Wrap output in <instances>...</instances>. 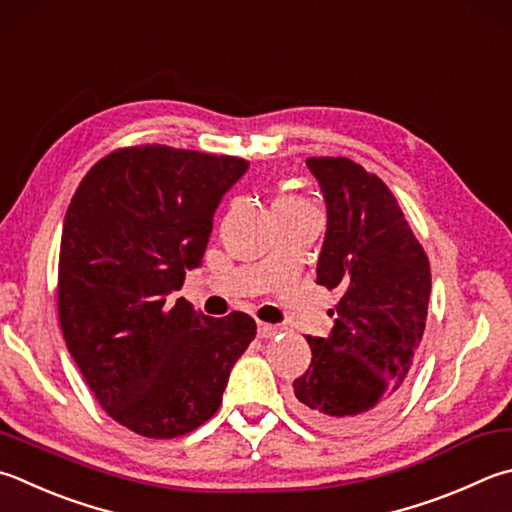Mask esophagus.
Segmentation results:
<instances>
[{"label":"esophagus","instance_id":"esophagus-1","mask_svg":"<svg viewBox=\"0 0 512 512\" xmlns=\"http://www.w3.org/2000/svg\"><path fill=\"white\" fill-rule=\"evenodd\" d=\"M282 329L277 327V324H266V322H259L257 324V333H259V338H275L277 333H280Z\"/></svg>","mask_w":512,"mask_h":512}]
</instances>
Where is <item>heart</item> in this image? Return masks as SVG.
Segmentation results:
<instances>
[{"label": "heart", "instance_id": "obj_1", "mask_svg": "<svg viewBox=\"0 0 512 512\" xmlns=\"http://www.w3.org/2000/svg\"><path fill=\"white\" fill-rule=\"evenodd\" d=\"M277 203H304L302 199H295V197H282Z\"/></svg>", "mask_w": 512, "mask_h": 512}]
</instances>
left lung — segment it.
Returning a JSON list of instances; mask_svg holds the SVG:
<instances>
[{
	"label": "left lung",
	"instance_id": "1",
	"mask_svg": "<svg viewBox=\"0 0 512 512\" xmlns=\"http://www.w3.org/2000/svg\"><path fill=\"white\" fill-rule=\"evenodd\" d=\"M327 201L318 284L340 300L329 338H306L311 365L293 383L304 423L358 434L392 412L421 345L432 275L423 246L383 179L345 156H311Z\"/></svg>",
	"mask_w": 512,
	"mask_h": 512
}]
</instances>
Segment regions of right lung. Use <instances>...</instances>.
Returning <instances> with one entry per match:
<instances>
[{"label":"right lung","instance_id":"add662e5","mask_svg":"<svg viewBox=\"0 0 512 512\" xmlns=\"http://www.w3.org/2000/svg\"><path fill=\"white\" fill-rule=\"evenodd\" d=\"M239 156L120 147L80 181L64 215L58 318L82 378L116 423L176 439L215 416L257 333L250 315L208 318L179 297L206 253Z\"/></svg>","mask_w":512,"mask_h":512}]
</instances>
